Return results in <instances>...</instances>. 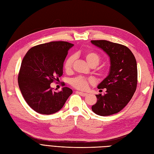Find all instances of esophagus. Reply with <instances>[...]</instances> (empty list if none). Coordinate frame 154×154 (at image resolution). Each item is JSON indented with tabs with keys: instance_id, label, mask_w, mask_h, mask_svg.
I'll return each instance as SVG.
<instances>
[{
	"instance_id": "obj_1",
	"label": "esophagus",
	"mask_w": 154,
	"mask_h": 154,
	"mask_svg": "<svg viewBox=\"0 0 154 154\" xmlns=\"http://www.w3.org/2000/svg\"><path fill=\"white\" fill-rule=\"evenodd\" d=\"M77 94H80L81 96H87V93H85V92H79V91H76V92Z\"/></svg>"
}]
</instances>
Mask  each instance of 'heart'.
<instances>
[{"label":"heart","instance_id":"obj_1","mask_svg":"<svg viewBox=\"0 0 154 154\" xmlns=\"http://www.w3.org/2000/svg\"><path fill=\"white\" fill-rule=\"evenodd\" d=\"M84 58L88 63L92 67H95L100 63L101 57L97 52L93 51H88L84 54ZM76 59V56L72 54L64 62V69L67 72H70L72 69L73 64ZM97 73L99 76H104L106 73L105 69H97ZM92 82L91 79H88L81 76L72 78L70 80V84L73 87L79 90H85L88 87V84Z\"/></svg>","mask_w":154,"mask_h":154}]
</instances>
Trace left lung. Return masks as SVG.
<instances>
[{
  "label": "left lung",
  "mask_w": 154,
  "mask_h": 154,
  "mask_svg": "<svg viewBox=\"0 0 154 154\" xmlns=\"http://www.w3.org/2000/svg\"><path fill=\"white\" fill-rule=\"evenodd\" d=\"M91 42L109 54L111 64L109 76L97 87L99 89L106 88V92L103 96L96 95L97 102L92 106V110L101 116L116 114L128 104L136 92V60L132 51L122 44L105 40H91Z\"/></svg>",
  "instance_id": "left-lung-1"
}]
</instances>
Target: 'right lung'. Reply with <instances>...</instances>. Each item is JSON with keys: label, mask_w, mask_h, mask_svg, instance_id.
I'll list each match as a JSON object with an SVG mask.
<instances>
[{"label": "right lung", "mask_w": 154, "mask_h": 154, "mask_svg": "<svg viewBox=\"0 0 154 154\" xmlns=\"http://www.w3.org/2000/svg\"><path fill=\"white\" fill-rule=\"evenodd\" d=\"M73 44L53 41L34 46L23 58L18 76V86L26 103L36 112L52 114L64 105L72 91L56 92L50 84L63 74V64Z\"/></svg>", "instance_id": "right-lung-1"}]
</instances>
